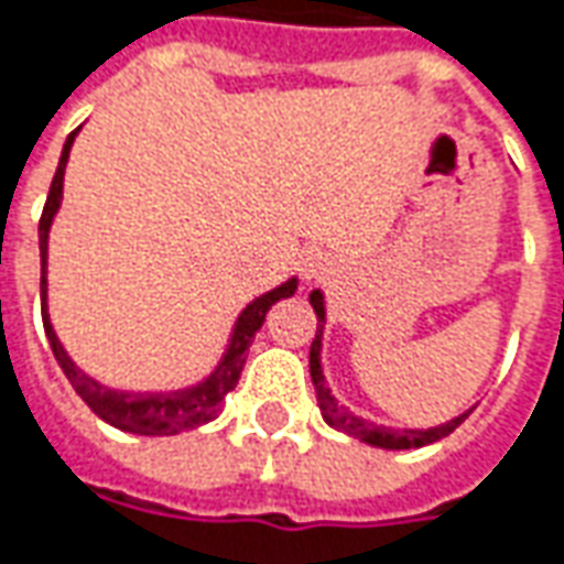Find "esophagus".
<instances>
[{"label": "esophagus", "mask_w": 564, "mask_h": 564, "mask_svg": "<svg viewBox=\"0 0 564 564\" xmlns=\"http://www.w3.org/2000/svg\"><path fill=\"white\" fill-rule=\"evenodd\" d=\"M301 273H304V279H322L328 273V258L325 254H306Z\"/></svg>", "instance_id": "34e87169"}]
</instances>
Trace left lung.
I'll list each match as a JSON object with an SVG mask.
<instances>
[{
    "label": "left lung",
    "mask_w": 564,
    "mask_h": 564,
    "mask_svg": "<svg viewBox=\"0 0 564 564\" xmlns=\"http://www.w3.org/2000/svg\"><path fill=\"white\" fill-rule=\"evenodd\" d=\"M310 304L316 310V319L325 322V301H322V291H313L310 294ZM319 349H322V325L316 328V340L310 347V378H313V387H316V399H319L322 417L332 423L334 430L347 433L352 438H362L375 448H393V452H402V448H421V445H430V442H438L448 433H454L460 423L467 421V414L454 417V421L442 423V426H433V430H390V426H378V423L362 421L356 414H349L347 408H340L334 402L332 390L325 387V378H322V362H319Z\"/></svg>",
    "instance_id": "left-lung-1"
}]
</instances>
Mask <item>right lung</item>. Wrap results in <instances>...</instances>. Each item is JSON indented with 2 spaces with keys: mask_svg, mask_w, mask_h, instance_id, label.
<instances>
[{
  "mask_svg": "<svg viewBox=\"0 0 564 564\" xmlns=\"http://www.w3.org/2000/svg\"><path fill=\"white\" fill-rule=\"evenodd\" d=\"M79 128L73 131L64 143V153H61V162H57V171H54L52 189H48V199H45V208H42V217H39V258H42V325H45V334H48V344H52V352L57 365L64 368V375L73 383V390L82 395V402L95 411L100 421H107L116 430H126V433H138V436H174V433H184V430H196L202 423H208L215 417L224 399L230 390H236V383L242 378V365L248 359V349H251V340L254 334L260 332V325L267 319V310L282 301V297H291L294 289H297V279H289L285 285L260 294L258 301L245 306L242 316L236 322L230 337V347L224 352V359L215 368V375L208 380H202L189 390H174V393H122V390H107L104 383L91 380L82 368H76V362L67 356V349L61 347L57 334H54L52 322H48V310H45V258H48V230H52V220L61 208V196H64V169H67L69 147L76 141Z\"/></svg>",
  "mask_w": 564,
  "mask_h": 564,
  "instance_id": "1",
  "label": "right lung"
}]
</instances>
